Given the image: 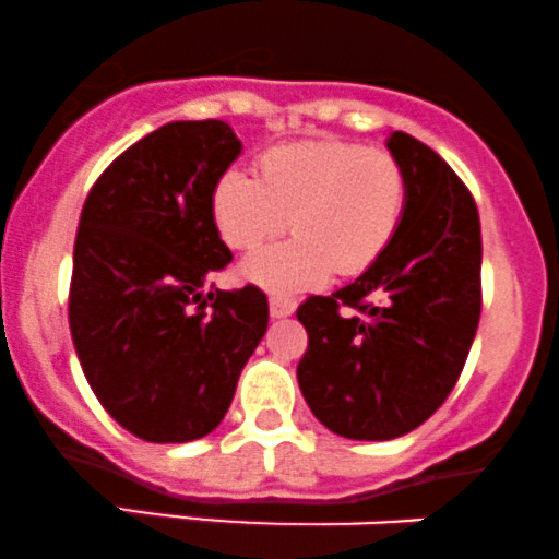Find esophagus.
I'll use <instances>...</instances> for the list:
<instances>
[{"mask_svg":"<svg viewBox=\"0 0 559 559\" xmlns=\"http://www.w3.org/2000/svg\"><path fill=\"white\" fill-rule=\"evenodd\" d=\"M294 310H297V301L294 299L271 297V318H275V320L288 318V316H294Z\"/></svg>","mask_w":559,"mask_h":559,"instance_id":"34e87169","label":"esophagus"}]
</instances>
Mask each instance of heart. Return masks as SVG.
Here are the masks:
<instances>
[{
	"mask_svg": "<svg viewBox=\"0 0 559 559\" xmlns=\"http://www.w3.org/2000/svg\"><path fill=\"white\" fill-rule=\"evenodd\" d=\"M407 176L383 150L336 139L288 141L258 157V181L217 178L210 210L230 249H254L286 223L294 239L249 254L239 278L271 294H297L381 258L400 228Z\"/></svg>",
	"mask_w": 559,
	"mask_h": 559,
	"instance_id": "1",
	"label": "heart"
}]
</instances>
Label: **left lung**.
<instances>
[{"mask_svg":"<svg viewBox=\"0 0 559 559\" xmlns=\"http://www.w3.org/2000/svg\"><path fill=\"white\" fill-rule=\"evenodd\" d=\"M407 176L394 239L331 297L297 310L307 352L297 381L333 433L389 441L426 423L454 389L480 318V221L457 173L431 146L394 131Z\"/></svg>","mask_w":559,"mask_h":559,"instance_id":"1","label":"left lung"}]
</instances>
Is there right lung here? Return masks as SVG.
I'll list each match as a JSON object with an SVG mask.
<instances>
[{
    "label": "right lung",
    "mask_w": 559,
    "mask_h": 559,
    "mask_svg": "<svg viewBox=\"0 0 559 559\" xmlns=\"http://www.w3.org/2000/svg\"><path fill=\"white\" fill-rule=\"evenodd\" d=\"M241 155L223 120H173L96 178L70 281L83 376L126 431L183 444L215 431L267 331L258 286L207 292L230 262L210 199Z\"/></svg>",
    "instance_id": "1"
}]
</instances>
